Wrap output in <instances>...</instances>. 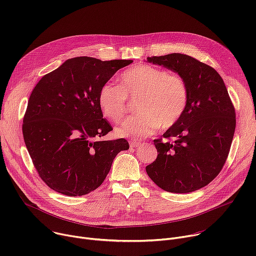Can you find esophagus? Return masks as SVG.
<instances>
[{
    "label": "esophagus",
    "instance_id": "1",
    "mask_svg": "<svg viewBox=\"0 0 256 256\" xmlns=\"http://www.w3.org/2000/svg\"><path fill=\"white\" fill-rule=\"evenodd\" d=\"M130 148H136V147H138V146H140V142H130Z\"/></svg>",
    "mask_w": 256,
    "mask_h": 256
}]
</instances>
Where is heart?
<instances>
[{"label":"heart","mask_w":256,"mask_h":256,"mask_svg":"<svg viewBox=\"0 0 256 256\" xmlns=\"http://www.w3.org/2000/svg\"><path fill=\"white\" fill-rule=\"evenodd\" d=\"M118 86L104 84L98 94L102 114L120 122L126 112L128 98L140 97L136 116L116 128V136L134 140L147 138L159 128H169L184 116L188 100L186 80L178 72L151 64H138L118 78Z\"/></svg>","instance_id":"heart-1"}]
</instances>
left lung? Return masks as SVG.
Wrapping results in <instances>:
<instances>
[{
  "label": "left lung",
  "mask_w": 256,
  "mask_h": 256,
  "mask_svg": "<svg viewBox=\"0 0 256 256\" xmlns=\"http://www.w3.org/2000/svg\"><path fill=\"white\" fill-rule=\"evenodd\" d=\"M147 60L184 77L188 100L164 140H154L158 156L146 171L168 192H192L208 186L226 162L236 126L234 106L222 77L194 58L170 54Z\"/></svg>",
  "instance_id": "left-lung-1"
}]
</instances>
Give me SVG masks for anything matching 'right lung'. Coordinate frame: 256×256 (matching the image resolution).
Segmentation results:
<instances>
[{
    "label": "right lung",
    "mask_w": 256,
    "mask_h": 256,
    "mask_svg": "<svg viewBox=\"0 0 256 256\" xmlns=\"http://www.w3.org/2000/svg\"><path fill=\"white\" fill-rule=\"evenodd\" d=\"M132 62L72 58L34 87L23 120V136L35 169L54 192L80 196L95 190L116 155L130 148L124 138H95L112 130L99 107V91Z\"/></svg>",
    "instance_id": "right-lung-1"
}]
</instances>
